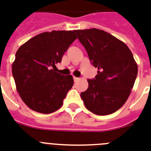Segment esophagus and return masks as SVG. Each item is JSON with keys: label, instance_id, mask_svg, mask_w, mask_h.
Here are the masks:
<instances>
[{"label": "esophagus", "instance_id": "esophagus-1", "mask_svg": "<svg viewBox=\"0 0 151 151\" xmlns=\"http://www.w3.org/2000/svg\"><path fill=\"white\" fill-rule=\"evenodd\" d=\"M78 80H79V78H76V77H73V81H78Z\"/></svg>", "mask_w": 151, "mask_h": 151}]
</instances>
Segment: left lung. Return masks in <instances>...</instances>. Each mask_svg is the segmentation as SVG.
Wrapping results in <instances>:
<instances>
[{
  "label": "left lung",
  "instance_id": "left-lung-1",
  "mask_svg": "<svg viewBox=\"0 0 151 151\" xmlns=\"http://www.w3.org/2000/svg\"><path fill=\"white\" fill-rule=\"evenodd\" d=\"M88 57L99 71L88 79V88L81 93L85 107L99 116L116 111L128 99L138 67L128 46L117 38L97 29L74 30Z\"/></svg>",
  "mask_w": 151,
  "mask_h": 151
}]
</instances>
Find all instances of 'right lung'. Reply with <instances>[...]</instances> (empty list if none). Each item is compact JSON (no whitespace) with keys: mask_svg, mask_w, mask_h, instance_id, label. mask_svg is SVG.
Instances as JSON below:
<instances>
[{"mask_svg":"<svg viewBox=\"0 0 151 151\" xmlns=\"http://www.w3.org/2000/svg\"><path fill=\"white\" fill-rule=\"evenodd\" d=\"M74 31L40 33L18 48L12 63L16 89L33 111L49 114L58 110L73 84L70 74L55 71L64 52L77 39Z\"/></svg>","mask_w":151,"mask_h":151,"instance_id":"right-lung-1","label":"right lung"}]
</instances>
